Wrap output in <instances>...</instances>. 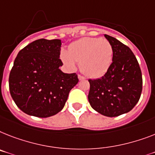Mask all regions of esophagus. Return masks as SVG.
<instances>
[{
    "instance_id": "obj_1",
    "label": "esophagus",
    "mask_w": 155,
    "mask_h": 155,
    "mask_svg": "<svg viewBox=\"0 0 155 155\" xmlns=\"http://www.w3.org/2000/svg\"><path fill=\"white\" fill-rule=\"evenodd\" d=\"M78 79H79V80H80V81L84 80V79H85V77L81 76V75H80V74H78Z\"/></svg>"
}]
</instances>
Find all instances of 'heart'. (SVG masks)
Returning a JSON list of instances; mask_svg holds the SVG:
<instances>
[{"mask_svg": "<svg viewBox=\"0 0 155 155\" xmlns=\"http://www.w3.org/2000/svg\"><path fill=\"white\" fill-rule=\"evenodd\" d=\"M113 55V47L101 38H82L72 43L69 51L61 53L62 62L69 68H75L76 62L80 69L89 78L103 76L109 68Z\"/></svg>", "mask_w": 155, "mask_h": 155, "instance_id": "obj_1", "label": "heart"}]
</instances>
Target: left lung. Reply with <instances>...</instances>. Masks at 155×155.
<instances>
[{
	"instance_id": "obj_1",
	"label": "left lung",
	"mask_w": 155,
	"mask_h": 155,
	"mask_svg": "<svg viewBox=\"0 0 155 155\" xmlns=\"http://www.w3.org/2000/svg\"><path fill=\"white\" fill-rule=\"evenodd\" d=\"M113 47L112 62L105 74L89 79L88 99L92 108L108 117L130 112L138 103L143 78L139 62L127 46L114 37L104 35Z\"/></svg>"
}]
</instances>
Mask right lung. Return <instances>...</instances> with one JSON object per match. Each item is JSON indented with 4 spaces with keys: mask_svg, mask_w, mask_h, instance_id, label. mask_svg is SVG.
<instances>
[{
    "mask_svg": "<svg viewBox=\"0 0 155 155\" xmlns=\"http://www.w3.org/2000/svg\"><path fill=\"white\" fill-rule=\"evenodd\" d=\"M61 45L60 39H37L18 53L8 84L14 102L24 113L40 118L57 114L78 82L75 73L59 69Z\"/></svg>",
    "mask_w": 155,
    "mask_h": 155,
    "instance_id": "obj_1",
    "label": "right lung"
}]
</instances>
